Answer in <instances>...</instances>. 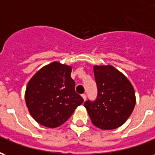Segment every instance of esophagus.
Wrapping results in <instances>:
<instances>
[{
  "instance_id": "esophagus-1",
  "label": "esophagus",
  "mask_w": 155,
  "mask_h": 155,
  "mask_svg": "<svg viewBox=\"0 0 155 155\" xmlns=\"http://www.w3.org/2000/svg\"><path fill=\"white\" fill-rule=\"evenodd\" d=\"M82 98H83V100H84V101H86V95L85 94H82Z\"/></svg>"
}]
</instances>
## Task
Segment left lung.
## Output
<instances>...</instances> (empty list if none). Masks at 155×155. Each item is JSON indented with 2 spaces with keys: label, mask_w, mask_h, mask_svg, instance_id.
<instances>
[{
  "label": "left lung",
  "mask_w": 155,
  "mask_h": 155,
  "mask_svg": "<svg viewBox=\"0 0 155 155\" xmlns=\"http://www.w3.org/2000/svg\"><path fill=\"white\" fill-rule=\"evenodd\" d=\"M98 96L94 102L85 101L91 122L102 130L116 129L125 123L136 103L131 82L113 65H94Z\"/></svg>",
  "instance_id": "1"
}]
</instances>
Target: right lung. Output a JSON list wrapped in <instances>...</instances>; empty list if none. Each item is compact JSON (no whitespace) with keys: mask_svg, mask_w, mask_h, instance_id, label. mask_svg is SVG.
I'll return each instance as SVG.
<instances>
[{"mask_svg":"<svg viewBox=\"0 0 155 155\" xmlns=\"http://www.w3.org/2000/svg\"><path fill=\"white\" fill-rule=\"evenodd\" d=\"M72 65L54 61L40 69L29 81L25 101L29 113L41 125L56 128L72 115L84 101L75 93Z\"/></svg>","mask_w":155,"mask_h":155,"instance_id":"1","label":"right lung"}]
</instances>
